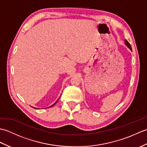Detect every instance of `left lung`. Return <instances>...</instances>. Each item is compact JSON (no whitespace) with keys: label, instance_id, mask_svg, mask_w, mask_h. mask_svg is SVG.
<instances>
[{"label":"left lung","instance_id":"left-lung-1","mask_svg":"<svg viewBox=\"0 0 147 147\" xmlns=\"http://www.w3.org/2000/svg\"><path fill=\"white\" fill-rule=\"evenodd\" d=\"M125 43H126V45L127 47H129L131 50V45H130V44H129V43L128 42H127V41H126V40H125Z\"/></svg>","mask_w":147,"mask_h":147}]
</instances>
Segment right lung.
Returning a JSON list of instances; mask_svg holds the SVG:
<instances>
[{"instance_id":"obj_1","label":"right lung","mask_w":147,"mask_h":147,"mask_svg":"<svg viewBox=\"0 0 147 147\" xmlns=\"http://www.w3.org/2000/svg\"><path fill=\"white\" fill-rule=\"evenodd\" d=\"M58 100H59V99H58ZM56 102H55V103H56ZM55 104H53V105H52L51 106V107H52V106H54V105L55 104Z\"/></svg>"}]
</instances>
